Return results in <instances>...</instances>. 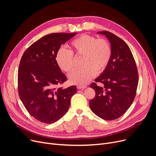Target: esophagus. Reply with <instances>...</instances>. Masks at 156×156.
<instances>
[{
	"mask_svg": "<svg viewBox=\"0 0 156 156\" xmlns=\"http://www.w3.org/2000/svg\"><path fill=\"white\" fill-rule=\"evenodd\" d=\"M87 87V86H81V85H78L77 86L78 89H83V88H85Z\"/></svg>",
	"mask_w": 156,
	"mask_h": 156,
	"instance_id": "esophagus-1",
	"label": "esophagus"
}]
</instances>
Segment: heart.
I'll return each instance as SVG.
<instances>
[{
  "label": "heart",
  "mask_w": 156,
  "mask_h": 156,
  "mask_svg": "<svg viewBox=\"0 0 156 156\" xmlns=\"http://www.w3.org/2000/svg\"><path fill=\"white\" fill-rule=\"evenodd\" d=\"M71 51L59 48L55 55V62L59 68L66 73L74 68V56H83L80 69L74 71L69 75L72 84L83 86L88 83L95 73H102L109 65L112 57V48L108 41L102 38L84 34L69 44Z\"/></svg>",
  "instance_id": "obj_1"
}]
</instances>
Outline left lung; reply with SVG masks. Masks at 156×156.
<instances>
[{
    "label": "left lung",
    "mask_w": 156,
    "mask_h": 156,
    "mask_svg": "<svg viewBox=\"0 0 156 156\" xmlns=\"http://www.w3.org/2000/svg\"><path fill=\"white\" fill-rule=\"evenodd\" d=\"M98 34L105 35L109 40L112 57L107 68L90 85L95 96L89 105L97 116L111 121L123 115L133 103L138 73L133 54L124 40L108 31ZM97 83L101 85L98 86Z\"/></svg>",
    "instance_id": "8db88e82"
}]
</instances>
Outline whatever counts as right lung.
<instances>
[{"label":"right lung","instance_id":"obj_1","mask_svg":"<svg viewBox=\"0 0 156 156\" xmlns=\"http://www.w3.org/2000/svg\"><path fill=\"white\" fill-rule=\"evenodd\" d=\"M76 33H55L31 44L24 52L18 73V94L28 113L44 123L51 124L67 112L75 85L57 87L67 78L57 66L55 55L62 44Z\"/></svg>","mask_w":156,"mask_h":156}]
</instances>
